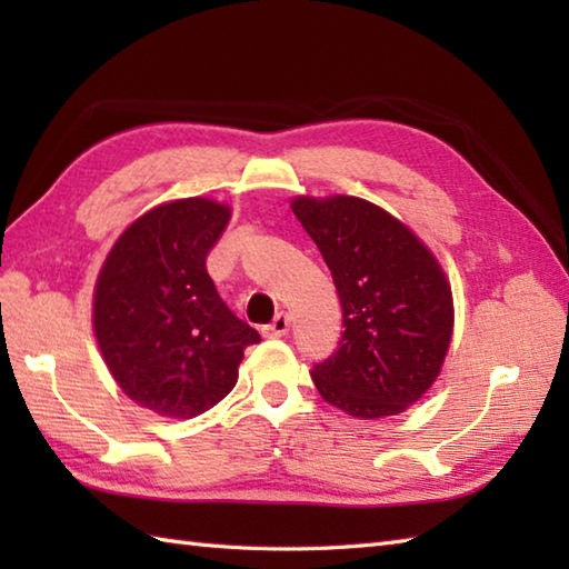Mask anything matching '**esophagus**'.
<instances>
[{
  "instance_id": "obj_1",
  "label": "esophagus",
  "mask_w": 569,
  "mask_h": 569,
  "mask_svg": "<svg viewBox=\"0 0 569 569\" xmlns=\"http://www.w3.org/2000/svg\"><path fill=\"white\" fill-rule=\"evenodd\" d=\"M288 328H291V318L281 312V316H276L271 325H266L263 328V337H283L288 335Z\"/></svg>"
}]
</instances>
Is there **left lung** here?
<instances>
[{
	"mask_svg": "<svg viewBox=\"0 0 569 569\" xmlns=\"http://www.w3.org/2000/svg\"><path fill=\"white\" fill-rule=\"evenodd\" d=\"M291 208L342 303V342L312 369L316 389L361 420L403 413L440 377L450 349V278L413 229L365 198L298 196Z\"/></svg>",
	"mask_w": 569,
	"mask_h": 569,
	"instance_id": "8db88e82",
	"label": "left lung"
}]
</instances>
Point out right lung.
Wrapping results in <instances>:
<instances>
[{"mask_svg": "<svg viewBox=\"0 0 569 569\" xmlns=\"http://www.w3.org/2000/svg\"><path fill=\"white\" fill-rule=\"evenodd\" d=\"M232 217L212 198L156 204L117 237L92 293V332L114 383L156 416L188 420L234 389L259 332L204 269Z\"/></svg>", "mask_w": 569, "mask_h": 569, "instance_id": "add662e5", "label": "right lung"}]
</instances>
